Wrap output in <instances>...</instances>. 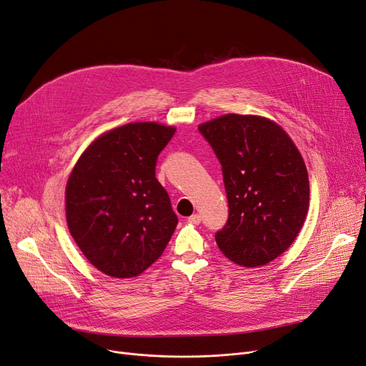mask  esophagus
Wrapping results in <instances>:
<instances>
[{
    "label": "esophagus",
    "mask_w": 366,
    "mask_h": 366,
    "mask_svg": "<svg viewBox=\"0 0 366 366\" xmlns=\"http://www.w3.org/2000/svg\"><path fill=\"white\" fill-rule=\"evenodd\" d=\"M202 217L199 214H193L192 217H188V222L189 224H200Z\"/></svg>",
    "instance_id": "34e87169"
}]
</instances>
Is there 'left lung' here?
I'll list each match as a JSON object with an SVG mask.
<instances>
[{
	"instance_id": "left-lung-1",
	"label": "left lung",
	"mask_w": 366,
	"mask_h": 366,
	"mask_svg": "<svg viewBox=\"0 0 366 366\" xmlns=\"http://www.w3.org/2000/svg\"><path fill=\"white\" fill-rule=\"evenodd\" d=\"M222 166L229 219L215 234L233 263L267 264L289 249L310 208L304 158L275 121L226 114L199 125Z\"/></svg>"
}]
</instances>
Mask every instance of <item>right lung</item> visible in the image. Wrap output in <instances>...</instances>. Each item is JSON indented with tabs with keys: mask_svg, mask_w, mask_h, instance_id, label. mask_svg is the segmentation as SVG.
I'll list each match as a JSON object with an SVG mask.
<instances>
[{
	"mask_svg": "<svg viewBox=\"0 0 366 366\" xmlns=\"http://www.w3.org/2000/svg\"><path fill=\"white\" fill-rule=\"evenodd\" d=\"M177 132L130 122L95 137L66 185L70 234L86 260L114 278H134L167 247L178 217L155 178L157 157Z\"/></svg>",
	"mask_w": 366,
	"mask_h": 366,
	"instance_id": "1",
	"label": "right lung"
}]
</instances>
